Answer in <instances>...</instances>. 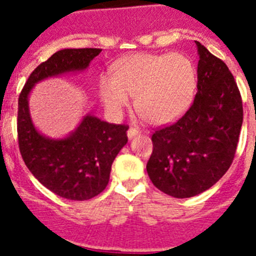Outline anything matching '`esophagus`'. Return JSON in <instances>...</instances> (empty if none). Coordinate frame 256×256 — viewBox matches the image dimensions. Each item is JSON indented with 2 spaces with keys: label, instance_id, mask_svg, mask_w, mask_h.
Instances as JSON below:
<instances>
[{
  "label": "esophagus",
  "instance_id": "1",
  "mask_svg": "<svg viewBox=\"0 0 256 256\" xmlns=\"http://www.w3.org/2000/svg\"><path fill=\"white\" fill-rule=\"evenodd\" d=\"M140 133L141 132H140L137 128H130V130H128V132H126V136H128V138L132 140V138H134L136 136H138Z\"/></svg>",
  "mask_w": 256,
  "mask_h": 256
}]
</instances>
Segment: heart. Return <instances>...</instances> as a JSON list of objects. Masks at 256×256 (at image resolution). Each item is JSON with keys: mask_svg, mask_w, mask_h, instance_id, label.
Returning <instances> with one entry per match:
<instances>
[{"mask_svg": "<svg viewBox=\"0 0 256 256\" xmlns=\"http://www.w3.org/2000/svg\"><path fill=\"white\" fill-rule=\"evenodd\" d=\"M196 69L180 54H136L114 65V76L100 79L98 94L112 116L134 105L154 124L174 122L186 112L196 90Z\"/></svg>", "mask_w": 256, "mask_h": 256, "instance_id": "heart-1", "label": "heart"}]
</instances>
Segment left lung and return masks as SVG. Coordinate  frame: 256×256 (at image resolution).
Masks as SVG:
<instances>
[{"label": "left lung", "instance_id": "left-lung-1", "mask_svg": "<svg viewBox=\"0 0 256 256\" xmlns=\"http://www.w3.org/2000/svg\"><path fill=\"white\" fill-rule=\"evenodd\" d=\"M198 94L186 114L155 130L146 169L156 188L177 198L209 190L234 162L242 100L227 65L196 40Z\"/></svg>", "mask_w": 256, "mask_h": 256}]
</instances>
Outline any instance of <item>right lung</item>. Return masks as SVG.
I'll use <instances>...</instances> for the list:
<instances>
[{
    "mask_svg": "<svg viewBox=\"0 0 256 256\" xmlns=\"http://www.w3.org/2000/svg\"><path fill=\"white\" fill-rule=\"evenodd\" d=\"M101 51L64 48L55 52L33 70L19 96L18 138L22 160L44 187L68 200H88L106 188L112 162L128 142V126L87 114L69 136L50 138L32 122L28 97L44 79L86 70Z\"/></svg>",
    "mask_w": 256,
    "mask_h": 256,
    "instance_id": "add662e5",
    "label": "right lung"
}]
</instances>
